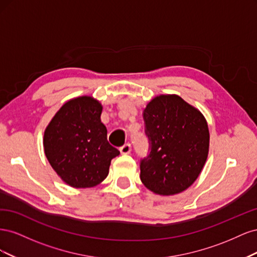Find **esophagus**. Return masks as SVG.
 <instances>
[{
  "label": "esophagus",
  "instance_id": "esophagus-1",
  "mask_svg": "<svg viewBox=\"0 0 257 257\" xmlns=\"http://www.w3.org/2000/svg\"><path fill=\"white\" fill-rule=\"evenodd\" d=\"M131 151H132V147H131L130 144H125V145L122 146V147L120 148V152H121L122 154H130Z\"/></svg>",
  "mask_w": 257,
  "mask_h": 257
}]
</instances>
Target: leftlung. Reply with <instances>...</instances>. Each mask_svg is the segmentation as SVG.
Here are the masks:
<instances>
[{"label": "left lung", "mask_w": 257, "mask_h": 257, "mask_svg": "<svg viewBox=\"0 0 257 257\" xmlns=\"http://www.w3.org/2000/svg\"><path fill=\"white\" fill-rule=\"evenodd\" d=\"M151 151L141 163V180L162 196L185 191L203 170L209 152L204 114L176 94H161L144 109Z\"/></svg>", "instance_id": "8db88e82"}]
</instances>
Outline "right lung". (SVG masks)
I'll list each match as a JSON object with an SVG mask.
<instances>
[{
	"label": "right lung",
	"mask_w": 257,
	"mask_h": 257,
	"mask_svg": "<svg viewBox=\"0 0 257 257\" xmlns=\"http://www.w3.org/2000/svg\"><path fill=\"white\" fill-rule=\"evenodd\" d=\"M103 106L92 96L67 100L44 132V151L57 175L76 189L93 188L109 173L110 162L120 154L107 142L100 121Z\"/></svg>",
	"instance_id": "add662e5"
}]
</instances>
